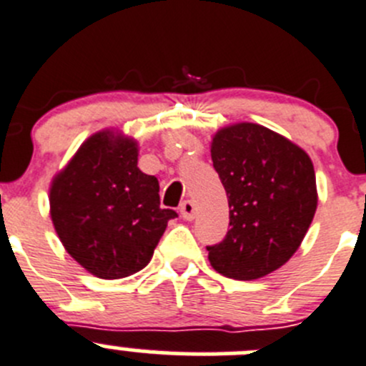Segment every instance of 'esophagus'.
<instances>
[{"label":"esophagus","mask_w":366,"mask_h":366,"mask_svg":"<svg viewBox=\"0 0 366 366\" xmlns=\"http://www.w3.org/2000/svg\"><path fill=\"white\" fill-rule=\"evenodd\" d=\"M179 213H182V217H183L184 220H194L195 219V213H197L194 201H184V202H182V206H179Z\"/></svg>","instance_id":"esophagus-1"}]
</instances>
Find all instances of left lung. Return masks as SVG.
<instances>
[{
	"label": "left lung",
	"instance_id": "1",
	"mask_svg": "<svg viewBox=\"0 0 366 366\" xmlns=\"http://www.w3.org/2000/svg\"><path fill=\"white\" fill-rule=\"evenodd\" d=\"M212 160L229 202V229L208 245V259L222 276L251 281L294 256L317 209L310 157L259 124L220 129Z\"/></svg>",
	"mask_w": 366,
	"mask_h": 366
}]
</instances>
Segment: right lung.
Listing matches in <instances>:
<instances>
[{
	"mask_svg": "<svg viewBox=\"0 0 366 366\" xmlns=\"http://www.w3.org/2000/svg\"><path fill=\"white\" fill-rule=\"evenodd\" d=\"M137 142L90 137L51 184V219L69 254L101 280H121L153 258L174 209L160 184L137 167Z\"/></svg>",
	"mask_w": 366,
	"mask_h": 366,
	"instance_id": "right-lung-1",
	"label": "right lung"
}]
</instances>
